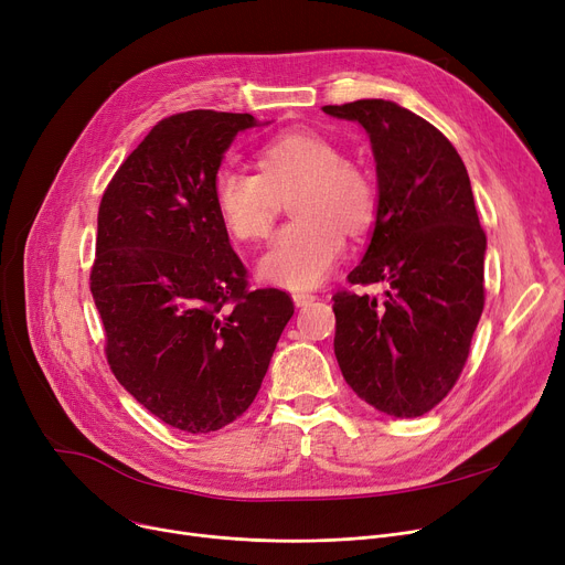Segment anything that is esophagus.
<instances>
[{
  "label": "esophagus",
  "mask_w": 565,
  "mask_h": 565,
  "mask_svg": "<svg viewBox=\"0 0 565 565\" xmlns=\"http://www.w3.org/2000/svg\"><path fill=\"white\" fill-rule=\"evenodd\" d=\"M316 300V295L313 292H292V302H295V307H307V305H311Z\"/></svg>",
  "instance_id": "obj_1"
}]
</instances>
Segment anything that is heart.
I'll use <instances>...</instances> for the list:
<instances>
[{
	"instance_id": "1",
	"label": "heart",
	"mask_w": 565,
	"mask_h": 565,
	"mask_svg": "<svg viewBox=\"0 0 565 565\" xmlns=\"http://www.w3.org/2000/svg\"><path fill=\"white\" fill-rule=\"evenodd\" d=\"M258 173L220 167L213 203L235 241L252 243L273 226L279 199L298 188L290 213L298 217L275 233L258 258V277L284 288H313L332 275L345 235L362 233L375 217V185L341 148L316 130H290L256 156Z\"/></svg>"
}]
</instances>
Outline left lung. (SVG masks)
<instances>
[{
	"mask_svg": "<svg viewBox=\"0 0 565 565\" xmlns=\"http://www.w3.org/2000/svg\"><path fill=\"white\" fill-rule=\"evenodd\" d=\"M322 111L360 124L375 160V222L348 281L390 284L384 302L334 295L337 362L371 407L422 417L451 392L483 313L486 233L469 175L454 143L394 100Z\"/></svg>",
	"mask_w": 565,
	"mask_h": 565,
	"instance_id": "obj_1",
	"label": "left lung"
}]
</instances>
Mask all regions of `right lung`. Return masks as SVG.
Wrapping results in <instances>:
<instances>
[{
	"instance_id": "right-lung-1",
	"label": "right lung",
	"mask_w": 565,
	"mask_h": 565,
	"mask_svg": "<svg viewBox=\"0 0 565 565\" xmlns=\"http://www.w3.org/2000/svg\"><path fill=\"white\" fill-rule=\"evenodd\" d=\"M252 114L194 109L160 121L118 167L98 211L92 292L107 362L171 428L213 433L254 403L295 307L247 290L213 203V175Z\"/></svg>"
}]
</instances>
